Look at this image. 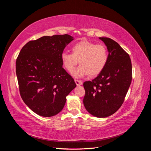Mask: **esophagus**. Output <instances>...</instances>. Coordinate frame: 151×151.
<instances>
[{"label":"esophagus","mask_w":151,"mask_h":151,"mask_svg":"<svg viewBox=\"0 0 151 151\" xmlns=\"http://www.w3.org/2000/svg\"><path fill=\"white\" fill-rule=\"evenodd\" d=\"M75 83L77 84V86H81L83 84V82L80 80H77V79H75Z\"/></svg>","instance_id":"obj_1"}]
</instances>
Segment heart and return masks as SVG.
I'll use <instances>...</instances> for the list:
<instances>
[{
	"label": "heart",
	"instance_id": "obj_1",
	"mask_svg": "<svg viewBox=\"0 0 151 151\" xmlns=\"http://www.w3.org/2000/svg\"><path fill=\"white\" fill-rule=\"evenodd\" d=\"M72 53L63 52L61 54L62 64L68 72L74 70L79 62L80 65L73 72V76L81 78L89 74L96 76L106 67L108 60L106 47L88 41H81L74 45Z\"/></svg>",
	"mask_w": 151,
	"mask_h": 151
}]
</instances>
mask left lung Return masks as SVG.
I'll return each mask as SVG.
<instances>
[{
    "label": "left lung",
    "mask_w": 151,
    "mask_h": 151,
    "mask_svg": "<svg viewBox=\"0 0 151 151\" xmlns=\"http://www.w3.org/2000/svg\"><path fill=\"white\" fill-rule=\"evenodd\" d=\"M108 51L104 70L92 81H86L83 103L94 116L108 117L115 113L124 101L131 84L132 67L129 55L111 38L100 37Z\"/></svg>",
    "instance_id": "obj_1"
}]
</instances>
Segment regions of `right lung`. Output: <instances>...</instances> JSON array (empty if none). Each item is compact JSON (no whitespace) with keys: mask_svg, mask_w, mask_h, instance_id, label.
I'll use <instances>...</instances> for the list:
<instances>
[{"mask_svg":"<svg viewBox=\"0 0 151 151\" xmlns=\"http://www.w3.org/2000/svg\"><path fill=\"white\" fill-rule=\"evenodd\" d=\"M73 40L67 34L45 36L27 43L17 58L21 96L38 115H57L65 106L67 96L76 87L61 60L63 50Z\"/></svg>","mask_w":151,"mask_h":151,"instance_id":"obj_1","label":"right lung"}]
</instances>
